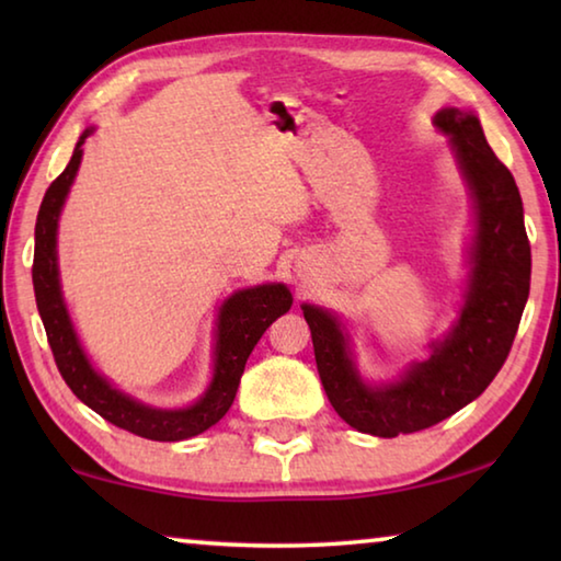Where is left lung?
<instances>
[{
	"label": "left lung",
	"mask_w": 561,
	"mask_h": 561,
	"mask_svg": "<svg viewBox=\"0 0 561 561\" xmlns=\"http://www.w3.org/2000/svg\"><path fill=\"white\" fill-rule=\"evenodd\" d=\"M433 123L450 136L474 203L470 279L450 334L433 341L431 358L411 364L398 381L374 386L356 371L341 321L321 307H301L331 405L351 428L378 438L431 428L485 391L505 364L529 297L531 254L515 178L492 153L472 111L443 108Z\"/></svg>",
	"instance_id": "8db88e82"
}]
</instances>
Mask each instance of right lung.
Segmentation results:
<instances>
[{
    "mask_svg": "<svg viewBox=\"0 0 561 561\" xmlns=\"http://www.w3.org/2000/svg\"><path fill=\"white\" fill-rule=\"evenodd\" d=\"M91 133L93 128L81 133L69 165L46 190L39 215H36L32 279L46 339H49L54 360L66 386L71 388L79 401L87 403L101 417H106L108 423L148 440L175 443L193 438V435L213 428L230 411L247 358H250L252 348L257 346V341L270 329L272 321L287 314L291 307V291L284 284H260V287L234 291L222 304L215 331L213 381L201 396V401H195L193 405L163 411V408L146 405L136 398L116 391L83 354L61 297L59 262H56V227H59L61 207L71 190L76 170L81 165V146Z\"/></svg>",
    "mask_w": 561,
    "mask_h": 561,
    "instance_id": "right-lung-1",
    "label": "right lung"
}]
</instances>
